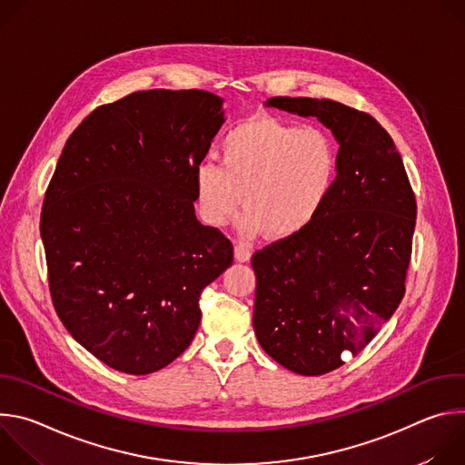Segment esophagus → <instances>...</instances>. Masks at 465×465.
<instances>
[{"label": "esophagus", "mask_w": 465, "mask_h": 465, "mask_svg": "<svg viewBox=\"0 0 465 465\" xmlns=\"http://www.w3.org/2000/svg\"><path fill=\"white\" fill-rule=\"evenodd\" d=\"M233 255H235V261H239V262H246V261H250V257H252L248 246H244V244H241V242L235 244Z\"/></svg>", "instance_id": "esophagus-1"}]
</instances>
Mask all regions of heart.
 I'll return each instance as SVG.
<instances>
[{"mask_svg": "<svg viewBox=\"0 0 465 465\" xmlns=\"http://www.w3.org/2000/svg\"><path fill=\"white\" fill-rule=\"evenodd\" d=\"M223 165L204 160L194 169V191L204 221L224 226L246 212L239 230L246 237L264 230L289 239L309 228L335 191L341 147L322 124L253 115L235 124L223 142Z\"/></svg>", "mask_w": 465, "mask_h": 465, "instance_id": "obj_1", "label": "heart"}]
</instances>
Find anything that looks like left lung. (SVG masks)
<instances>
[{
    "label": "left lung",
    "instance_id": "1",
    "mask_svg": "<svg viewBox=\"0 0 465 465\" xmlns=\"http://www.w3.org/2000/svg\"><path fill=\"white\" fill-rule=\"evenodd\" d=\"M267 106L316 117L341 145L333 194L302 233L255 252L253 331L300 375H323L361 353L405 296L416 196L388 132L366 112L311 97Z\"/></svg>",
    "mask_w": 465,
    "mask_h": 465
}]
</instances>
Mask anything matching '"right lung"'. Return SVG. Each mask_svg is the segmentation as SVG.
Wrapping results in <instances>:
<instances>
[{
  "instance_id": "obj_1",
  "label": "right lung",
  "mask_w": 465,
  "mask_h": 465,
  "mask_svg": "<svg viewBox=\"0 0 465 465\" xmlns=\"http://www.w3.org/2000/svg\"><path fill=\"white\" fill-rule=\"evenodd\" d=\"M224 123L204 90H149L95 108L65 142L40 235L54 311L110 368L147 375L185 351L198 298L233 261L194 215V169Z\"/></svg>"
}]
</instances>
